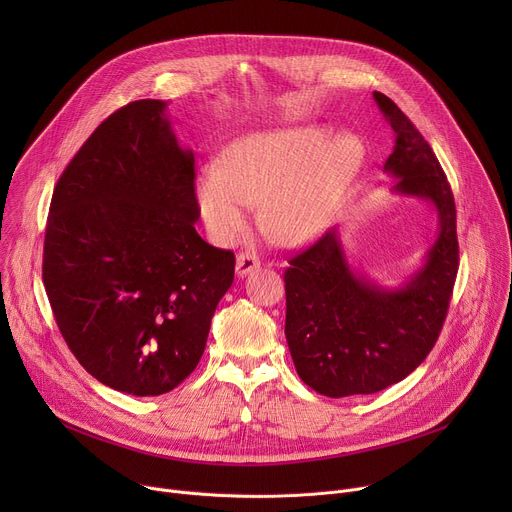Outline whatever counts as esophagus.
<instances>
[{
    "label": "esophagus",
    "instance_id": "obj_1",
    "mask_svg": "<svg viewBox=\"0 0 512 512\" xmlns=\"http://www.w3.org/2000/svg\"><path fill=\"white\" fill-rule=\"evenodd\" d=\"M259 265H261V263H259L257 255L251 253V251H241V253L237 255V275H239V277L249 275V273L255 271Z\"/></svg>",
    "mask_w": 512,
    "mask_h": 512
}]
</instances>
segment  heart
<instances>
[{"mask_svg": "<svg viewBox=\"0 0 512 512\" xmlns=\"http://www.w3.org/2000/svg\"><path fill=\"white\" fill-rule=\"evenodd\" d=\"M364 158L356 135L318 125L245 135L227 152L225 168L208 166L196 196L210 231L231 239L241 233L253 204L275 241L298 245L316 237Z\"/></svg>", "mask_w": 512, "mask_h": 512, "instance_id": "heart-1", "label": "heart"}]
</instances>
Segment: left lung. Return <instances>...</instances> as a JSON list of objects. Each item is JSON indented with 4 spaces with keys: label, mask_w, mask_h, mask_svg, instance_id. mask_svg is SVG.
Returning a JSON list of instances; mask_svg holds the SVG:
<instances>
[{
    "label": "left lung",
    "mask_w": 512,
    "mask_h": 512,
    "mask_svg": "<svg viewBox=\"0 0 512 512\" xmlns=\"http://www.w3.org/2000/svg\"><path fill=\"white\" fill-rule=\"evenodd\" d=\"M395 133L385 170L393 192L429 200L440 235L423 267L397 289L356 275L336 229L289 259L285 338L300 379L326 397L371 395L403 381L425 360L442 332L460 265L456 204L450 182L411 119L383 93H373Z\"/></svg>",
    "instance_id": "1"
}]
</instances>
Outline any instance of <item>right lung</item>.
I'll use <instances>...</instances> for the list:
<instances>
[{
  "label": "right lung",
  "mask_w": 512,
  "mask_h": 512,
  "mask_svg": "<svg viewBox=\"0 0 512 512\" xmlns=\"http://www.w3.org/2000/svg\"><path fill=\"white\" fill-rule=\"evenodd\" d=\"M194 178V154L178 145L166 103L141 99L109 115L54 186L48 302L70 352L115 391L178 387L233 285L235 253L194 229Z\"/></svg>",
  "instance_id": "1"
}]
</instances>
